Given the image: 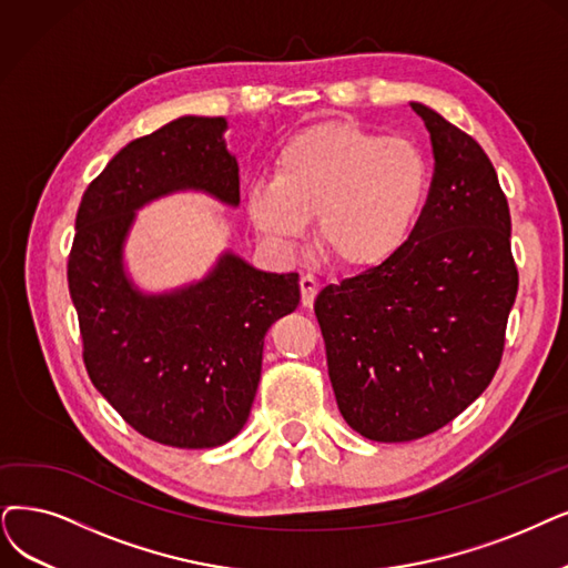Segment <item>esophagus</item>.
I'll list each match as a JSON object with an SVG mask.
<instances>
[{"label":"esophagus","instance_id":"34e87169","mask_svg":"<svg viewBox=\"0 0 568 568\" xmlns=\"http://www.w3.org/2000/svg\"><path fill=\"white\" fill-rule=\"evenodd\" d=\"M316 293H320V280H316L314 275H303L301 277V301H303V307H312Z\"/></svg>","mask_w":568,"mask_h":568}]
</instances>
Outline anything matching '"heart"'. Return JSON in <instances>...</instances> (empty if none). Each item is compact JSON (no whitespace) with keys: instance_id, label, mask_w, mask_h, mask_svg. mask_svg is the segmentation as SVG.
Segmentation results:
<instances>
[{"instance_id":"b5f03b06","label":"heart","mask_w":568,"mask_h":568,"mask_svg":"<svg viewBox=\"0 0 568 568\" xmlns=\"http://www.w3.org/2000/svg\"><path fill=\"white\" fill-rule=\"evenodd\" d=\"M430 184L424 151L356 123L312 125L288 138L272 161V181L248 189L256 229L277 242L301 237L305 221L333 263L366 270L410 237Z\"/></svg>"}]
</instances>
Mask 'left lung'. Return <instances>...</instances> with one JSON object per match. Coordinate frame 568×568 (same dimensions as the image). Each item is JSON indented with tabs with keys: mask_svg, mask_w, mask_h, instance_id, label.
<instances>
[{
	"mask_svg": "<svg viewBox=\"0 0 568 568\" xmlns=\"http://www.w3.org/2000/svg\"><path fill=\"white\" fill-rule=\"evenodd\" d=\"M413 109L436 170L410 237L314 303L339 413L377 443L434 434L489 387L519 284L508 200L487 153L434 109Z\"/></svg>",
	"mask_w": 568,
	"mask_h": 568,
	"instance_id": "8db88e82",
	"label": "left lung"
}]
</instances>
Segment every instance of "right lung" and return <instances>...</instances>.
<instances>
[{
  "label": "right lung",
  "mask_w": 568,
  "mask_h": 568,
  "mask_svg": "<svg viewBox=\"0 0 568 568\" xmlns=\"http://www.w3.org/2000/svg\"><path fill=\"white\" fill-rule=\"evenodd\" d=\"M221 116H184L130 142L88 184L67 284L90 382L138 434L170 447L233 440L252 413L267 328L301 303L298 275L225 254L212 275L142 296L123 275L134 210L179 189L237 205L240 172Z\"/></svg>",
  "instance_id": "add662e5"
}]
</instances>
